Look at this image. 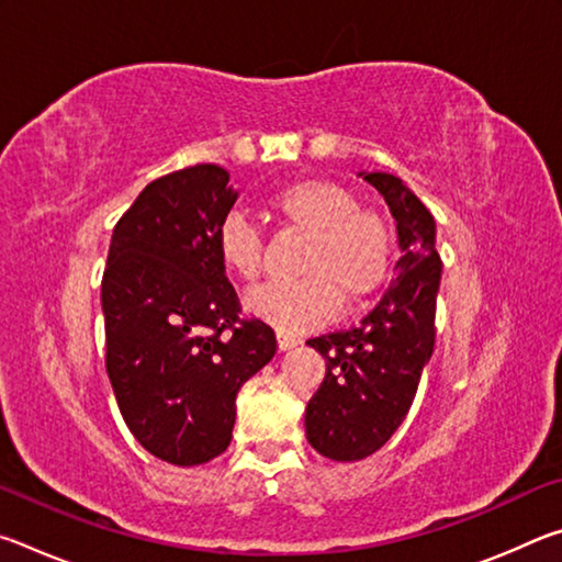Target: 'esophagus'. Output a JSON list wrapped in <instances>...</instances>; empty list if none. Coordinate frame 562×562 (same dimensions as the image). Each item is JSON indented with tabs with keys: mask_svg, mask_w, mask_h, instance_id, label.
Instances as JSON below:
<instances>
[{
	"mask_svg": "<svg viewBox=\"0 0 562 562\" xmlns=\"http://www.w3.org/2000/svg\"><path fill=\"white\" fill-rule=\"evenodd\" d=\"M294 345H297V337L290 335V331L278 329V349H280V351H288V349H292Z\"/></svg>",
	"mask_w": 562,
	"mask_h": 562,
	"instance_id": "34e87169",
	"label": "esophagus"
}]
</instances>
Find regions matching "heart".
I'll use <instances>...</instances> for the list:
<instances>
[{"label":"heart","instance_id":"b5f03b06","mask_svg":"<svg viewBox=\"0 0 562 562\" xmlns=\"http://www.w3.org/2000/svg\"><path fill=\"white\" fill-rule=\"evenodd\" d=\"M280 231L302 235L294 258L300 278L270 282L247 294L245 307L270 325L300 331L329 319L335 310H355L382 288L394 255L386 215L361 207L351 188L327 178H300L268 195ZM217 258L245 282H258L268 250L258 227L233 213L217 227Z\"/></svg>","mask_w":562,"mask_h":562}]
</instances>
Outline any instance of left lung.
<instances>
[{"label":"left lung","mask_w":562,"mask_h":562,"mask_svg":"<svg viewBox=\"0 0 562 562\" xmlns=\"http://www.w3.org/2000/svg\"><path fill=\"white\" fill-rule=\"evenodd\" d=\"M392 211L402 258L396 280L357 327L310 339L327 374L304 412V431L331 461H361L382 449L412 408L436 341L441 258L426 205L389 173H361Z\"/></svg>","instance_id":"1"}]
</instances>
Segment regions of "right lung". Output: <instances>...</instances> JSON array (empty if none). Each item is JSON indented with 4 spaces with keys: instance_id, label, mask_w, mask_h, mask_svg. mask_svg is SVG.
<instances>
[{
    "instance_id": "add662e5",
    "label": "right lung",
    "mask_w": 562,
    "mask_h": 562,
    "mask_svg": "<svg viewBox=\"0 0 562 562\" xmlns=\"http://www.w3.org/2000/svg\"><path fill=\"white\" fill-rule=\"evenodd\" d=\"M198 164L148 183L113 227L101 307L106 372L123 422L156 459L201 465L233 439L235 396L278 351L243 317L217 258V227L237 193Z\"/></svg>"
}]
</instances>
